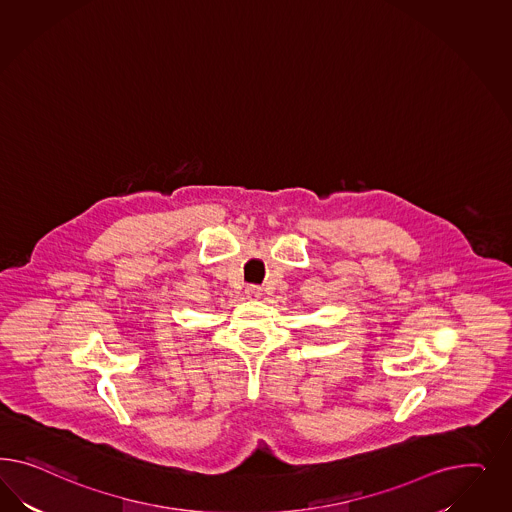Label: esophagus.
<instances>
[{
    "instance_id": "34e87169",
    "label": "esophagus",
    "mask_w": 512,
    "mask_h": 512,
    "mask_svg": "<svg viewBox=\"0 0 512 512\" xmlns=\"http://www.w3.org/2000/svg\"><path fill=\"white\" fill-rule=\"evenodd\" d=\"M246 296L249 300H259L263 296V289L259 285H248L246 287Z\"/></svg>"
}]
</instances>
